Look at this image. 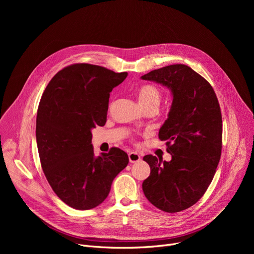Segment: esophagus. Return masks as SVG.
Segmentation results:
<instances>
[{"label":"esophagus","instance_id":"1","mask_svg":"<svg viewBox=\"0 0 254 254\" xmlns=\"http://www.w3.org/2000/svg\"><path fill=\"white\" fill-rule=\"evenodd\" d=\"M128 159H129V163H137L141 159V156L137 152H129L128 153Z\"/></svg>","mask_w":254,"mask_h":254}]
</instances>
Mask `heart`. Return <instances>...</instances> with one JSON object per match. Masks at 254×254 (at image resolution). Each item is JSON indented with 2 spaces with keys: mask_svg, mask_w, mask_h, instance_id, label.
<instances>
[{
  "mask_svg": "<svg viewBox=\"0 0 254 254\" xmlns=\"http://www.w3.org/2000/svg\"><path fill=\"white\" fill-rule=\"evenodd\" d=\"M137 96L139 103L142 107L146 106H158L161 102L162 95L157 87L150 84H143L137 88Z\"/></svg>",
  "mask_w": 254,
  "mask_h": 254,
  "instance_id": "b5f03b06",
  "label": "heart"
}]
</instances>
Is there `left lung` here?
I'll return each instance as SVG.
<instances>
[{
    "label": "left lung",
    "mask_w": 254,
    "mask_h": 254,
    "mask_svg": "<svg viewBox=\"0 0 254 254\" xmlns=\"http://www.w3.org/2000/svg\"><path fill=\"white\" fill-rule=\"evenodd\" d=\"M167 86L173 96L158 138L167 141L170 162L143 157L150 175L142 189L159 210L175 213L194 205L214 177L222 147V118L215 91L189 65L177 64L141 77Z\"/></svg>",
    "instance_id": "obj_1"
}]
</instances>
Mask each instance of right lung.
I'll use <instances>...</instances> for the list:
<instances>
[{"instance_id":"obj_1","label":"right lung","mask_w":254,"mask_h":254,"mask_svg":"<svg viewBox=\"0 0 254 254\" xmlns=\"http://www.w3.org/2000/svg\"><path fill=\"white\" fill-rule=\"evenodd\" d=\"M127 73L74 64L58 72L39 103L36 139L40 162L51 189L77 210L99 206L128 164L119 148L95 156L91 129L107 120L112 89Z\"/></svg>"}]
</instances>
